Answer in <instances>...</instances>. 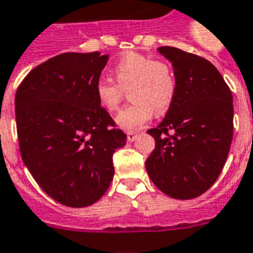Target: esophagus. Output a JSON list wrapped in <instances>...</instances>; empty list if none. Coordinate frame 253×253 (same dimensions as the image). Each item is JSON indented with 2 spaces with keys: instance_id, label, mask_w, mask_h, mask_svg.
I'll list each match as a JSON object with an SVG mask.
<instances>
[{
  "instance_id": "obj_1",
  "label": "esophagus",
  "mask_w": 253,
  "mask_h": 253,
  "mask_svg": "<svg viewBox=\"0 0 253 253\" xmlns=\"http://www.w3.org/2000/svg\"><path fill=\"white\" fill-rule=\"evenodd\" d=\"M136 136H138V132L128 131V132H127V141L134 142L136 139Z\"/></svg>"
}]
</instances>
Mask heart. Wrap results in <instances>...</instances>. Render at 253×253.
Wrapping results in <instances>:
<instances>
[{"label": "heart", "instance_id": "obj_1", "mask_svg": "<svg viewBox=\"0 0 253 253\" xmlns=\"http://www.w3.org/2000/svg\"><path fill=\"white\" fill-rule=\"evenodd\" d=\"M112 74L115 82L99 78L95 82V98L107 112L117 111L125 91L132 103L123 108L117 117V123L127 131L145 126L153 114H162L171 106L177 80L173 69L166 61L136 52H130L118 60Z\"/></svg>", "mask_w": 253, "mask_h": 253}]
</instances>
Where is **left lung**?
Returning a JSON list of instances; mask_svg holds the SVG:
<instances>
[{
  "label": "left lung",
  "mask_w": 253,
  "mask_h": 253,
  "mask_svg": "<svg viewBox=\"0 0 253 253\" xmlns=\"http://www.w3.org/2000/svg\"><path fill=\"white\" fill-rule=\"evenodd\" d=\"M171 61L177 92L166 117L149 134L155 149L146 160L162 193L190 200L205 193L221 173L233 138L232 92L214 65L174 46H160Z\"/></svg>",
  "instance_id": "left-lung-1"
}]
</instances>
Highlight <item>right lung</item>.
Returning <instances> with one entry per match:
<instances>
[{
    "mask_svg": "<svg viewBox=\"0 0 253 253\" xmlns=\"http://www.w3.org/2000/svg\"><path fill=\"white\" fill-rule=\"evenodd\" d=\"M107 60L99 52L61 53L32 69L17 88L22 161L39 186L65 207H88L107 192L112 155L126 145V134L95 98Z\"/></svg>",
    "mask_w": 253,
    "mask_h": 253,
    "instance_id": "obj_1",
    "label": "right lung"
}]
</instances>
